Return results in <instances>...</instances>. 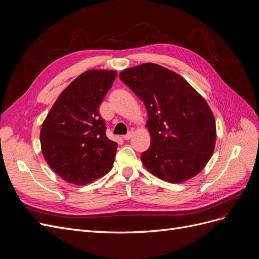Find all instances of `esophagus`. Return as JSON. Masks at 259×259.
Instances as JSON below:
<instances>
[{"mask_svg":"<svg viewBox=\"0 0 259 259\" xmlns=\"http://www.w3.org/2000/svg\"><path fill=\"white\" fill-rule=\"evenodd\" d=\"M133 135H134V132L130 131L126 135H123V138H124L125 140H130V139L133 137Z\"/></svg>","mask_w":259,"mask_h":259,"instance_id":"esophagus-1","label":"esophagus"}]
</instances>
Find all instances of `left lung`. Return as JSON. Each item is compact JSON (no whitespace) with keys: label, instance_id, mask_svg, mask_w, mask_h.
<instances>
[{"label":"left lung","instance_id":"1","mask_svg":"<svg viewBox=\"0 0 259 259\" xmlns=\"http://www.w3.org/2000/svg\"><path fill=\"white\" fill-rule=\"evenodd\" d=\"M120 79L148 111L151 145L142 153L145 167L174 184L199 174L216 143V123L205 99L183 76L151 62L123 70Z\"/></svg>","mask_w":259,"mask_h":259}]
</instances>
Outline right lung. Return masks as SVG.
<instances>
[{
    "label": "right lung",
    "instance_id": "add662e5",
    "mask_svg": "<svg viewBox=\"0 0 259 259\" xmlns=\"http://www.w3.org/2000/svg\"><path fill=\"white\" fill-rule=\"evenodd\" d=\"M115 76L113 70L83 72L62 91L42 124L44 159L67 183H93L113 165L117 144L106 136L99 106Z\"/></svg>",
    "mask_w": 259,
    "mask_h": 259
}]
</instances>
